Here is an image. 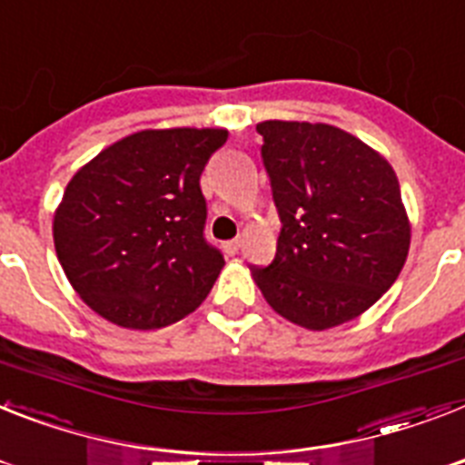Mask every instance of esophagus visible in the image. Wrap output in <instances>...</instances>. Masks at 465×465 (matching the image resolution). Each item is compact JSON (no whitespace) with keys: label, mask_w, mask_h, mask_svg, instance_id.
I'll use <instances>...</instances> for the list:
<instances>
[{"label":"esophagus","mask_w":465,"mask_h":465,"mask_svg":"<svg viewBox=\"0 0 465 465\" xmlns=\"http://www.w3.org/2000/svg\"><path fill=\"white\" fill-rule=\"evenodd\" d=\"M239 248H241V239L226 241V243H224V251L229 252V255H233V252H239Z\"/></svg>","instance_id":"obj_1"}]
</instances>
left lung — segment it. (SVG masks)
<instances>
[{
    "label": "left lung",
    "mask_w": 465,
    "mask_h": 465,
    "mask_svg": "<svg viewBox=\"0 0 465 465\" xmlns=\"http://www.w3.org/2000/svg\"><path fill=\"white\" fill-rule=\"evenodd\" d=\"M277 255L251 267L267 303L305 330L358 318L396 282L411 226L390 162L341 128L262 122Z\"/></svg>",
    "instance_id": "8db88e82"
}]
</instances>
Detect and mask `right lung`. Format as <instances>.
<instances>
[{"instance_id":"obj_1","label":"right lung","mask_w":465,"mask_h":465,"mask_svg":"<svg viewBox=\"0 0 465 465\" xmlns=\"http://www.w3.org/2000/svg\"><path fill=\"white\" fill-rule=\"evenodd\" d=\"M224 128L141 131L69 181L54 248L71 286L109 322L160 330L193 312L224 255L205 239L200 173Z\"/></svg>"}]
</instances>
